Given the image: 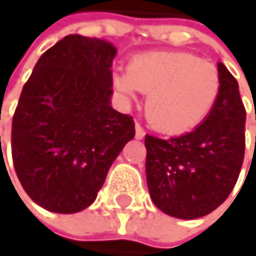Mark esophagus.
I'll use <instances>...</instances> for the list:
<instances>
[{
  "label": "esophagus",
  "mask_w": 256,
  "mask_h": 256,
  "mask_svg": "<svg viewBox=\"0 0 256 256\" xmlns=\"http://www.w3.org/2000/svg\"><path fill=\"white\" fill-rule=\"evenodd\" d=\"M144 135H146L144 129H142V127H141L140 124H136V126H135V138H136V140H142Z\"/></svg>",
  "instance_id": "esophagus-1"
}]
</instances>
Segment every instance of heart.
Masks as SVG:
<instances>
[{
	"instance_id": "heart-1",
	"label": "heart",
	"mask_w": 256,
	"mask_h": 256,
	"mask_svg": "<svg viewBox=\"0 0 256 256\" xmlns=\"http://www.w3.org/2000/svg\"><path fill=\"white\" fill-rule=\"evenodd\" d=\"M115 87L127 96L149 94L146 116L155 129L182 134L202 122L221 90L215 64L186 52H154L135 56L127 72H118Z\"/></svg>"
}]
</instances>
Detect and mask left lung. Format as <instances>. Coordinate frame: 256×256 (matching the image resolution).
<instances>
[{"mask_svg": "<svg viewBox=\"0 0 256 256\" xmlns=\"http://www.w3.org/2000/svg\"><path fill=\"white\" fill-rule=\"evenodd\" d=\"M220 96L189 134L161 140L146 135L147 188L156 208L175 218L214 212L234 190L244 161L246 109L238 82L222 62Z\"/></svg>", "mask_w": 256, "mask_h": 256, "instance_id": "8db88e82", "label": "left lung"}]
</instances>
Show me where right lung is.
<instances>
[{
    "label": "right lung",
    "mask_w": 256,
    "mask_h": 256,
    "mask_svg": "<svg viewBox=\"0 0 256 256\" xmlns=\"http://www.w3.org/2000/svg\"><path fill=\"white\" fill-rule=\"evenodd\" d=\"M116 47L67 35L34 67L12 120V160L41 208L75 214L95 201L112 162L135 136L130 115L110 106Z\"/></svg>",
    "instance_id": "right-lung-1"
}]
</instances>
